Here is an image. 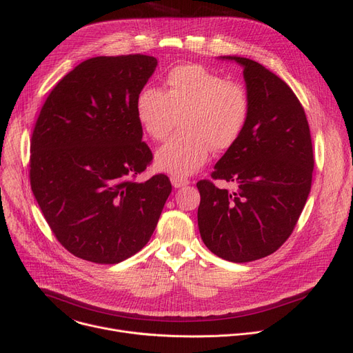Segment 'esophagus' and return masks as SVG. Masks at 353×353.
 I'll return each instance as SVG.
<instances>
[{"instance_id":"34e87169","label":"esophagus","mask_w":353,"mask_h":353,"mask_svg":"<svg viewBox=\"0 0 353 353\" xmlns=\"http://www.w3.org/2000/svg\"><path fill=\"white\" fill-rule=\"evenodd\" d=\"M170 180H172V184H173V186H174L176 189L183 188V186H188V184L190 183L189 179H186V177H179V176H172Z\"/></svg>"}]
</instances>
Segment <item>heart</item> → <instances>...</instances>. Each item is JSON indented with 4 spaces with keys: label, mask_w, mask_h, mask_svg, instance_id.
I'll return each instance as SVG.
<instances>
[{
    "label": "heart",
    "mask_w": 353,
    "mask_h": 353,
    "mask_svg": "<svg viewBox=\"0 0 353 353\" xmlns=\"http://www.w3.org/2000/svg\"><path fill=\"white\" fill-rule=\"evenodd\" d=\"M165 92L144 87L136 99V116L144 134L163 141L177 119L180 132L156 154V167L173 176H189L217 153L233 148L246 132L252 114L248 88L199 64L172 68Z\"/></svg>",
    "instance_id": "obj_1"
}]
</instances>
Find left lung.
I'll use <instances>...</instances> for the list:
<instances>
[{"label":"left lung","instance_id":"obj_1","mask_svg":"<svg viewBox=\"0 0 353 353\" xmlns=\"http://www.w3.org/2000/svg\"><path fill=\"white\" fill-rule=\"evenodd\" d=\"M228 59L243 67L252 114L212 180L197 181V221L212 253L245 263L272 254L292 234L310 192L314 159L305 110L292 88L262 64ZM213 179L234 182L236 189L219 190Z\"/></svg>","mask_w":353,"mask_h":353}]
</instances>
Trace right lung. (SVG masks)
<instances>
[{
	"instance_id": "obj_1",
	"label": "right lung",
	"mask_w": 353,
	"mask_h": 353,
	"mask_svg": "<svg viewBox=\"0 0 353 353\" xmlns=\"http://www.w3.org/2000/svg\"><path fill=\"white\" fill-rule=\"evenodd\" d=\"M156 65L144 54L85 60L52 88L35 121L32 193L55 239L84 261L114 265L141 250L172 193L161 173L136 181L153 160L136 99Z\"/></svg>"
}]
</instances>
